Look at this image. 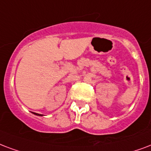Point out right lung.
<instances>
[{
  "label": "right lung",
  "mask_w": 151,
  "mask_h": 151,
  "mask_svg": "<svg viewBox=\"0 0 151 151\" xmlns=\"http://www.w3.org/2000/svg\"><path fill=\"white\" fill-rule=\"evenodd\" d=\"M32 113L35 114V115H37V116H43V115H41V114H38V113H35V112H32Z\"/></svg>",
  "instance_id": "right-lung-1"
}]
</instances>
